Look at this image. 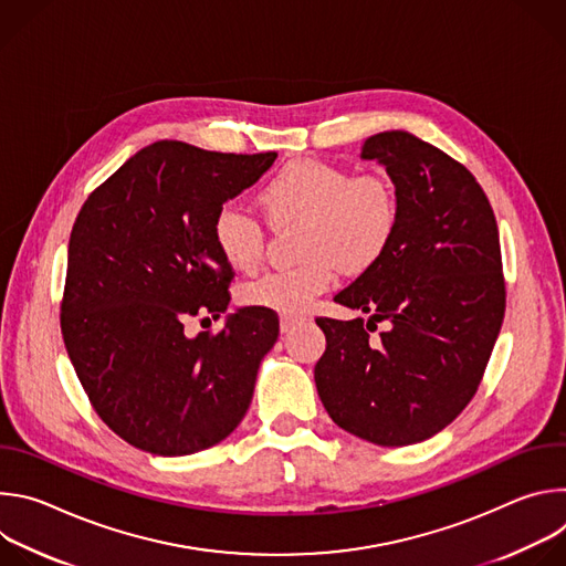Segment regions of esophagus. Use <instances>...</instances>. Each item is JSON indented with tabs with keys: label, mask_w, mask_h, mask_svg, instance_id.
I'll return each instance as SVG.
<instances>
[{
	"label": "esophagus",
	"mask_w": 566,
	"mask_h": 566,
	"mask_svg": "<svg viewBox=\"0 0 566 566\" xmlns=\"http://www.w3.org/2000/svg\"><path fill=\"white\" fill-rule=\"evenodd\" d=\"M300 325V317H293V315H282L280 317V329L282 334H289L291 329H295Z\"/></svg>",
	"instance_id": "1"
}]
</instances>
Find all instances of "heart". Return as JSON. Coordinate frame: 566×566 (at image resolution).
<instances>
[{"label": "heart", "instance_id": "obj_1", "mask_svg": "<svg viewBox=\"0 0 566 566\" xmlns=\"http://www.w3.org/2000/svg\"><path fill=\"white\" fill-rule=\"evenodd\" d=\"M271 221L302 219L300 255L291 269L269 271L241 289L251 306L282 315L304 313L325 293L338 266L345 273L371 269L389 249L398 226V197L378 175H352L317 158H300L260 192ZM212 241L234 271H255L264 255V228L247 208L226 201L212 217Z\"/></svg>", "mask_w": 566, "mask_h": 566}]
</instances>
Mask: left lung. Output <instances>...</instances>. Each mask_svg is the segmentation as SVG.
<instances>
[{
  "instance_id": "left-lung-1",
  "label": "left lung",
  "mask_w": 566,
  "mask_h": 566,
  "mask_svg": "<svg viewBox=\"0 0 566 566\" xmlns=\"http://www.w3.org/2000/svg\"><path fill=\"white\" fill-rule=\"evenodd\" d=\"M396 186L398 226L385 255L334 300L371 313L315 317L322 406L376 446H412L450 426L474 396L506 311L495 212L476 179L439 147L380 132L363 145ZM376 321L388 332L371 342Z\"/></svg>"
}]
</instances>
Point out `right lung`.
<instances>
[{
    "mask_svg": "<svg viewBox=\"0 0 566 566\" xmlns=\"http://www.w3.org/2000/svg\"><path fill=\"white\" fill-rule=\"evenodd\" d=\"M275 158L158 140L75 217L60 304L64 347L96 415L138 450H206L251 406L260 363L280 334L277 313L239 308L219 334L195 338L184 327L228 308L234 273L212 241V217Z\"/></svg>",
    "mask_w": 566,
    "mask_h": 566,
    "instance_id": "add662e5",
    "label": "right lung"
}]
</instances>
